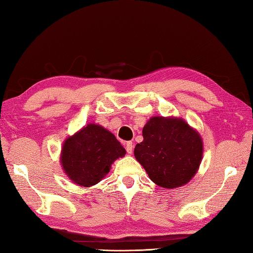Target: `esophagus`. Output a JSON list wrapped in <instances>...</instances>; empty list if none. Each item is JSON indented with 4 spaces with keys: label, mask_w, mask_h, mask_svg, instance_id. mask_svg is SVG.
Here are the masks:
<instances>
[{
    "label": "esophagus",
    "mask_w": 253,
    "mask_h": 253,
    "mask_svg": "<svg viewBox=\"0 0 253 253\" xmlns=\"http://www.w3.org/2000/svg\"><path fill=\"white\" fill-rule=\"evenodd\" d=\"M126 152L128 153V155H132V152H133V143H132V141H126Z\"/></svg>",
    "instance_id": "obj_1"
}]
</instances>
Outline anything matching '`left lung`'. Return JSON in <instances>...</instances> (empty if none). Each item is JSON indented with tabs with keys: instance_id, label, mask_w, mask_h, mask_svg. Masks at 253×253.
Segmentation results:
<instances>
[{
	"instance_id": "obj_1",
	"label": "left lung",
	"mask_w": 253,
	"mask_h": 253,
	"mask_svg": "<svg viewBox=\"0 0 253 253\" xmlns=\"http://www.w3.org/2000/svg\"><path fill=\"white\" fill-rule=\"evenodd\" d=\"M143 137L134 156L157 186L182 187L198 173L204 145L200 133L187 121L177 117H151L143 127Z\"/></svg>"
}]
</instances>
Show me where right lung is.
I'll use <instances>...</instances> for the list:
<instances>
[{"instance_id": "obj_1", "label": "right lung", "mask_w": 253, "mask_h": 253, "mask_svg": "<svg viewBox=\"0 0 253 253\" xmlns=\"http://www.w3.org/2000/svg\"><path fill=\"white\" fill-rule=\"evenodd\" d=\"M126 149L107 128L88 123L62 145L60 162L69 179L79 187L89 188L105 177Z\"/></svg>"}]
</instances>
